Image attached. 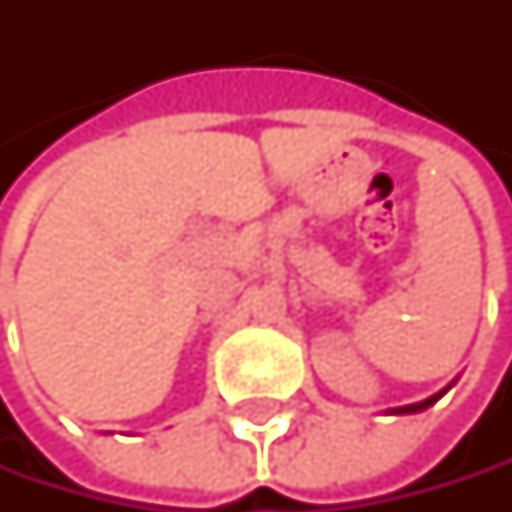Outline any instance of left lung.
<instances>
[{
	"mask_svg": "<svg viewBox=\"0 0 512 512\" xmlns=\"http://www.w3.org/2000/svg\"><path fill=\"white\" fill-rule=\"evenodd\" d=\"M448 393V387L445 390H439L436 396H430V399H424V402H415V405H399V408H390L393 411V415H415V411H424V408H430L436 399H442Z\"/></svg>",
	"mask_w": 512,
	"mask_h": 512,
	"instance_id": "obj_1",
	"label": "left lung"
}]
</instances>
